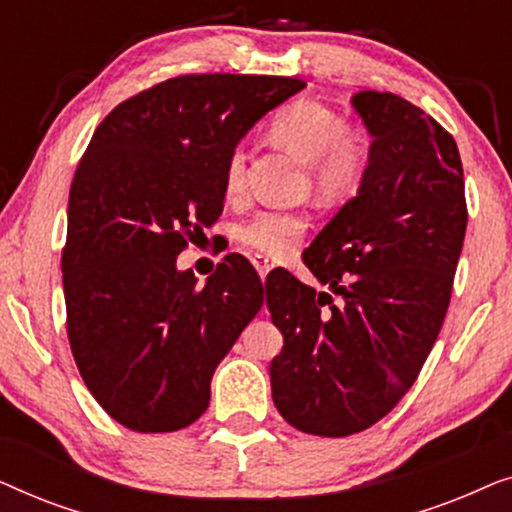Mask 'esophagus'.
Listing matches in <instances>:
<instances>
[{
  "label": "esophagus",
  "mask_w": 512,
  "mask_h": 512,
  "mask_svg": "<svg viewBox=\"0 0 512 512\" xmlns=\"http://www.w3.org/2000/svg\"><path fill=\"white\" fill-rule=\"evenodd\" d=\"M251 263H254V268H256L258 275H261V279L268 275L272 268H275V263H272L268 256H261V254H256L254 258H251Z\"/></svg>",
  "instance_id": "34e87169"
}]
</instances>
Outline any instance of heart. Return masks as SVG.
Wrapping results in <instances>:
<instances>
[{
    "label": "heart",
    "instance_id": "b5f03b06",
    "mask_svg": "<svg viewBox=\"0 0 512 512\" xmlns=\"http://www.w3.org/2000/svg\"><path fill=\"white\" fill-rule=\"evenodd\" d=\"M272 135L305 163L312 165L314 184L324 195H345L359 186L366 172L368 149L359 132L347 130L345 118L326 104L298 100L279 111ZM247 184V151L235 146L223 165V186L230 195ZM307 230L300 212H256L237 228V240L263 256H286Z\"/></svg>",
    "mask_w": 512,
    "mask_h": 512
}]
</instances>
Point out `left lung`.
<instances>
[{
  "label": "left lung",
  "instance_id": "obj_1",
  "mask_svg": "<svg viewBox=\"0 0 512 512\" xmlns=\"http://www.w3.org/2000/svg\"><path fill=\"white\" fill-rule=\"evenodd\" d=\"M352 107L370 135L366 172L303 254L326 289L286 270L265 282L284 335L270 363L272 401L298 431L326 438L380 422L417 380L450 305L468 221L450 132L391 93L361 90Z\"/></svg>",
  "mask_w": 512,
  "mask_h": 512
}]
</instances>
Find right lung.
Wrapping results in <instances>:
<instances>
[{
	"label": "right lung",
	"mask_w": 512,
	"mask_h": 512,
	"mask_svg": "<svg viewBox=\"0 0 512 512\" xmlns=\"http://www.w3.org/2000/svg\"><path fill=\"white\" fill-rule=\"evenodd\" d=\"M303 88L286 76H177L118 104L90 139L69 191L62 286L76 366L118 424L167 433L207 410L263 284L228 254L198 286L177 256L223 212L228 153Z\"/></svg>",
	"instance_id": "add662e5"
}]
</instances>
